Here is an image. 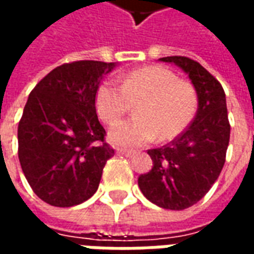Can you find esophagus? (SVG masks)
I'll return each instance as SVG.
<instances>
[{"instance_id": "obj_1", "label": "esophagus", "mask_w": 254, "mask_h": 254, "mask_svg": "<svg viewBox=\"0 0 254 254\" xmlns=\"http://www.w3.org/2000/svg\"><path fill=\"white\" fill-rule=\"evenodd\" d=\"M117 154L124 155V156H127V158H129V156H132L133 155V151H130V149H118Z\"/></svg>"}]
</instances>
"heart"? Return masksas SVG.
<instances>
[{
	"mask_svg": "<svg viewBox=\"0 0 254 254\" xmlns=\"http://www.w3.org/2000/svg\"><path fill=\"white\" fill-rule=\"evenodd\" d=\"M129 100L140 103L132 120L111 127L110 140L117 147H141L154 141L178 137L198 109L194 84L178 78L165 66H145L124 76L121 85L113 80L100 84L95 94V107L100 120L113 125L127 114Z\"/></svg>",
	"mask_w": 254,
	"mask_h": 254,
	"instance_id": "obj_1",
	"label": "heart"
}]
</instances>
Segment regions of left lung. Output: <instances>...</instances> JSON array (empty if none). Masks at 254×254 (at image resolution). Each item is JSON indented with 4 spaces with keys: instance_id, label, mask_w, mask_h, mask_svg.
Instances as JSON below:
<instances>
[{
    "instance_id": "obj_1",
    "label": "left lung",
    "mask_w": 254,
    "mask_h": 254,
    "mask_svg": "<svg viewBox=\"0 0 254 254\" xmlns=\"http://www.w3.org/2000/svg\"><path fill=\"white\" fill-rule=\"evenodd\" d=\"M160 61L174 63L188 73L198 94V109L178 137L148 149L154 166L138 177V188L151 202L181 211L200 201L218 180L226 162L230 122L223 87L205 67L182 56Z\"/></svg>"
}]
</instances>
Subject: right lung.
<instances>
[{"label":"right lung","mask_w":254,"mask_h":254,"mask_svg":"<svg viewBox=\"0 0 254 254\" xmlns=\"http://www.w3.org/2000/svg\"><path fill=\"white\" fill-rule=\"evenodd\" d=\"M114 66L91 60L63 64L31 91L19 122L17 152L34 193L50 205L88 200L114 155L95 107L100 80Z\"/></svg>","instance_id":"right-lung-1"}]
</instances>
